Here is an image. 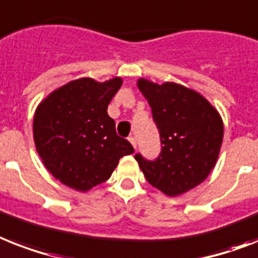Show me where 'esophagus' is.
<instances>
[{
  "instance_id": "34e87169",
  "label": "esophagus",
  "mask_w": 258,
  "mask_h": 258,
  "mask_svg": "<svg viewBox=\"0 0 258 258\" xmlns=\"http://www.w3.org/2000/svg\"><path fill=\"white\" fill-rule=\"evenodd\" d=\"M127 140H129V142H131V144L133 145V148L136 149V146H137V141H136V138H134L133 136H132V137H129V138H127Z\"/></svg>"
}]
</instances>
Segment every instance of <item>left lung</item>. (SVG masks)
Returning <instances> with one entry per match:
<instances>
[{"instance_id":"left-lung-1","label":"left lung","mask_w":258,"mask_h":258,"mask_svg":"<svg viewBox=\"0 0 258 258\" xmlns=\"http://www.w3.org/2000/svg\"><path fill=\"white\" fill-rule=\"evenodd\" d=\"M152 108L162 150L155 161L136 154L145 178L167 197H179L207 179L220 153L224 125L204 96L178 84L138 79Z\"/></svg>"}]
</instances>
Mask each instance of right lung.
Returning <instances> with one entry per match:
<instances>
[{"label":"right lung","mask_w":258,"mask_h":258,"mask_svg":"<svg viewBox=\"0 0 258 258\" xmlns=\"http://www.w3.org/2000/svg\"><path fill=\"white\" fill-rule=\"evenodd\" d=\"M122 79L72 80L52 91L35 109L33 134L46 169L66 186L87 192L105 182L121 157L134 149L116 133L108 114Z\"/></svg>","instance_id":"1"}]
</instances>
